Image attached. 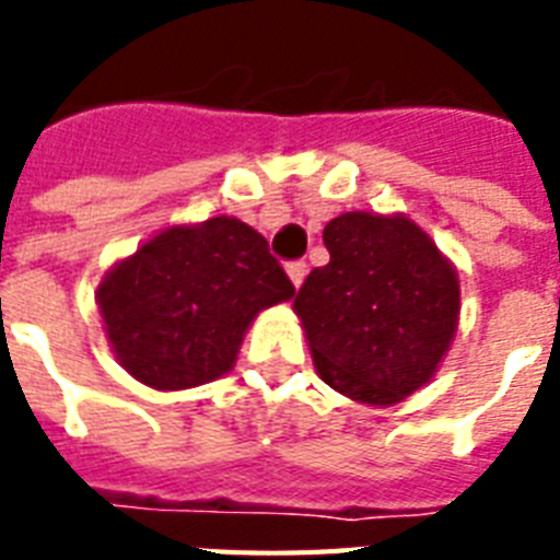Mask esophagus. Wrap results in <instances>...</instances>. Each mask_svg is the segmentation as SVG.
<instances>
[{
  "mask_svg": "<svg viewBox=\"0 0 560 560\" xmlns=\"http://www.w3.org/2000/svg\"><path fill=\"white\" fill-rule=\"evenodd\" d=\"M288 276L293 281V288H302V281L307 276V264L305 261H290L288 264Z\"/></svg>",
  "mask_w": 560,
  "mask_h": 560,
  "instance_id": "obj_1",
  "label": "esophagus"
}]
</instances>
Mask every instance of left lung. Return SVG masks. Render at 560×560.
<instances>
[{
    "label": "left lung",
    "instance_id": "8db88e82",
    "mask_svg": "<svg viewBox=\"0 0 560 560\" xmlns=\"http://www.w3.org/2000/svg\"><path fill=\"white\" fill-rule=\"evenodd\" d=\"M331 261L293 299L314 366L351 400L389 407L435 374L459 325V276L404 214L346 211L323 232Z\"/></svg>",
    "mask_w": 560,
    "mask_h": 560
}]
</instances>
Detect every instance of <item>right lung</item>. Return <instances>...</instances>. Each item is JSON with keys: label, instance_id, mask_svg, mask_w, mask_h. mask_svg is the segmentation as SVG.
<instances>
[{"label": "right lung", "instance_id": "add662e5", "mask_svg": "<svg viewBox=\"0 0 560 560\" xmlns=\"http://www.w3.org/2000/svg\"><path fill=\"white\" fill-rule=\"evenodd\" d=\"M290 296L264 235L223 214L153 235L101 279L95 302L118 363L174 392L226 374L249 323Z\"/></svg>", "mask_w": 560, "mask_h": 560}]
</instances>
